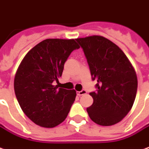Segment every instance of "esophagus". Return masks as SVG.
I'll use <instances>...</instances> for the list:
<instances>
[{"label": "esophagus", "instance_id": "obj_1", "mask_svg": "<svg viewBox=\"0 0 149 149\" xmlns=\"http://www.w3.org/2000/svg\"><path fill=\"white\" fill-rule=\"evenodd\" d=\"M86 93H87V91L85 90V89H83V90L77 92V95H78V96L84 95V94H86Z\"/></svg>", "mask_w": 149, "mask_h": 149}]
</instances>
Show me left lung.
<instances>
[{"label": "left lung", "mask_w": 149, "mask_h": 149, "mask_svg": "<svg viewBox=\"0 0 149 149\" xmlns=\"http://www.w3.org/2000/svg\"><path fill=\"white\" fill-rule=\"evenodd\" d=\"M84 51L96 92L87 108L96 124L108 126L120 122L132 108L138 88L137 76L123 52L102 36L77 38Z\"/></svg>", "instance_id": "1"}]
</instances>
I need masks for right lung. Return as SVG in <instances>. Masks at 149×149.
Listing matches in <instances>:
<instances>
[{
	"label": "right lung",
	"mask_w": 149,
	"mask_h": 149,
	"mask_svg": "<svg viewBox=\"0 0 149 149\" xmlns=\"http://www.w3.org/2000/svg\"><path fill=\"white\" fill-rule=\"evenodd\" d=\"M74 39L43 40L26 54L14 81L18 102L33 122L52 128L63 122L76 97L74 90L54 86L62 75L65 62L74 50Z\"/></svg>",
	"instance_id": "right-lung-1"
}]
</instances>
